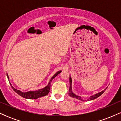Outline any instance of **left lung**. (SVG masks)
Here are the masks:
<instances>
[{
    "instance_id": "obj_1",
    "label": "left lung",
    "mask_w": 121,
    "mask_h": 121,
    "mask_svg": "<svg viewBox=\"0 0 121 121\" xmlns=\"http://www.w3.org/2000/svg\"><path fill=\"white\" fill-rule=\"evenodd\" d=\"M69 82H70V87H69V96L73 97V98H76V99H80V100H81V101H85L86 100H83V99L81 98V97L79 96V95H76V94H75L74 93H73V91H72V80L71 77H70H70H69ZM106 88H107V87H106ZM105 90H106V89L104 90V91H101V92L95 94L93 95H91V96L88 99H87V100H91H91H93V99H95V98H98V97L100 96L101 94H102L104 92H105Z\"/></svg>"
}]
</instances>
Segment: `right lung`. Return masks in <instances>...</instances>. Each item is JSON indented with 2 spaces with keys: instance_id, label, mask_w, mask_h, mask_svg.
<instances>
[{
  "instance_id": "1",
  "label": "right lung",
  "mask_w": 121,
  "mask_h": 121,
  "mask_svg": "<svg viewBox=\"0 0 121 121\" xmlns=\"http://www.w3.org/2000/svg\"><path fill=\"white\" fill-rule=\"evenodd\" d=\"M61 72V70H59V71L57 72L53 76V77L51 78V80H50L49 83H48V85H47L43 89H40L37 90V91H27V92H22L19 90H17L16 89H15L12 86V84H11V82H9V84H10L11 86L12 87V88L13 89V90L16 93L20 95V96L25 98H27V99H37V98H40V97L45 96V95H47L48 93H49L50 88H51V82H52V80L54 78L56 77L58 74H60V73ZM7 78L9 80V77H8V74H7Z\"/></svg>"
}]
</instances>
